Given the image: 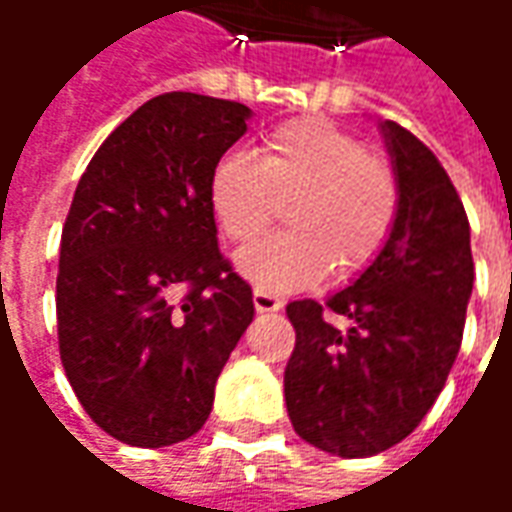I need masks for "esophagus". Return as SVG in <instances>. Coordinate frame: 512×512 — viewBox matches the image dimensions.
Masks as SVG:
<instances>
[{"mask_svg":"<svg viewBox=\"0 0 512 512\" xmlns=\"http://www.w3.org/2000/svg\"><path fill=\"white\" fill-rule=\"evenodd\" d=\"M253 306H256V312H278L281 301H278L276 295H270V292L253 290Z\"/></svg>","mask_w":512,"mask_h":512,"instance_id":"esophagus-1","label":"esophagus"}]
</instances>
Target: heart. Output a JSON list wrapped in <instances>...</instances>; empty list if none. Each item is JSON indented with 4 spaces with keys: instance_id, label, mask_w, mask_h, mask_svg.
Segmentation results:
<instances>
[{
    "instance_id": "b5f03b06",
    "label": "heart",
    "mask_w": 512,
    "mask_h": 512,
    "mask_svg": "<svg viewBox=\"0 0 512 512\" xmlns=\"http://www.w3.org/2000/svg\"><path fill=\"white\" fill-rule=\"evenodd\" d=\"M287 203L290 231L236 256L239 273L264 292H292L329 273L351 276L373 262L396 217L390 169L326 119L273 128L259 155L228 153L209 181V206L225 239L245 245Z\"/></svg>"
}]
</instances>
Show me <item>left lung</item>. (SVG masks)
Here are the masks:
<instances>
[{"label": "left lung", "instance_id": "8db88e82", "mask_svg": "<svg viewBox=\"0 0 512 512\" xmlns=\"http://www.w3.org/2000/svg\"><path fill=\"white\" fill-rule=\"evenodd\" d=\"M396 175V217L376 259L326 303L292 301L284 398L295 432L337 457H373L424 421L463 343L474 290L471 228L435 153L379 122ZM343 314L348 330L331 327Z\"/></svg>", "mask_w": 512, "mask_h": 512}]
</instances>
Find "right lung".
<instances>
[{"label":"right lung","mask_w":512,"mask_h":512,"mask_svg":"<svg viewBox=\"0 0 512 512\" xmlns=\"http://www.w3.org/2000/svg\"><path fill=\"white\" fill-rule=\"evenodd\" d=\"M253 116L172 91L144 102L74 189L58 264V343L74 396L111 438L161 449L209 418L253 320V292L217 245L209 181Z\"/></svg>","instance_id":"right-lung-1"}]
</instances>
